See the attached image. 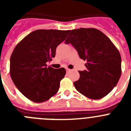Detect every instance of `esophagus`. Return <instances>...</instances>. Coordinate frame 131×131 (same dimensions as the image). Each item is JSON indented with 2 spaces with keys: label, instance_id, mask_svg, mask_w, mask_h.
Listing matches in <instances>:
<instances>
[{
  "label": "esophagus",
  "instance_id": "obj_1",
  "mask_svg": "<svg viewBox=\"0 0 131 131\" xmlns=\"http://www.w3.org/2000/svg\"><path fill=\"white\" fill-rule=\"evenodd\" d=\"M66 71H67V73H69V71H71V69H68V68H67V69H66Z\"/></svg>",
  "mask_w": 131,
  "mask_h": 131
}]
</instances>
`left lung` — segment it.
Instances as JSON below:
<instances>
[{
  "instance_id": "1",
  "label": "left lung",
  "mask_w": 131,
  "mask_h": 131,
  "mask_svg": "<svg viewBox=\"0 0 131 131\" xmlns=\"http://www.w3.org/2000/svg\"><path fill=\"white\" fill-rule=\"evenodd\" d=\"M65 43H71L86 61L87 69L79 71L80 78L73 83L76 90L93 100L107 95L121 75V55L110 39L96 29L80 28L71 30Z\"/></svg>"
}]
</instances>
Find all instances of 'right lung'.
Segmentation results:
<instances>
[{
	"instance_id": "right-lung-1",
	"label": "right lung",
	"mask_w": 131,
	"mask_h": 131,
	"mask_svg": "<svg viewBox=\"0 0 131 131\" xmlns=\"http://www.w3.org/2000/svg\"><path fill=\"white\" fill-rule=\"evenodd\" d=\"M69 30L38 29L16 45L10 57V74L23 95L37 103L43 102L57 93L65 68H47L55 57L56 49L64 41Z\"/></svg>"
}]
</instances>
